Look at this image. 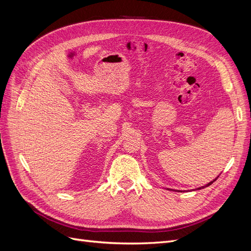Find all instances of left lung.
I'll list each match as a JSON object with an SVG mask.
<instances>
[{
  "label": "left lung",
  "instance_id": "8db88e82",
  "mask_svg": "<svg viewBox=\"0 0 251 251\" xmlns=\"http://www.w3.org/2000/svg\"><path fill=\"white\" fill-rule=\"evenodd\" d=\"M217 178H218V177H217ZM217 178H216V179H217ZM216 179H214V180H213V181H211V182H208V183H207V184H205V185H203V187H201V188H198V190H201V189H204V188H206V187H208V185H211V184H212V183H213V182H214V181H216Z\"/></svg>",
  "mask_w": 251,
  "mask_h": 251
}]
</instances>
